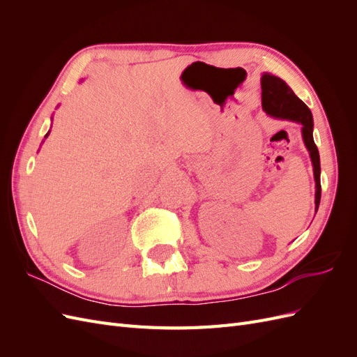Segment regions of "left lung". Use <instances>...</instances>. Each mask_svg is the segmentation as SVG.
<instances>
[{
    "mask_svg": "<svg viewBox=\"0 0 357 357\" xmlns=\"http://www.w3.org/2000/svg\"><path fill=\"white\" fill-rule=\"evenodd\" d=\"M262 107L264 110L274 117L287 119L302 125V137L308 149L312 169H314L316 180V210L319 208L321 186H320V156L319 150L312 138V114L308 107L302 102L294 93L287 83L271 73H265L262 75Z\"/></svg>",
    "mask_w": 357,
    "mask_h": 357,
    "instance_id": "1",
    "label": "left lung"
}]
</instances>
